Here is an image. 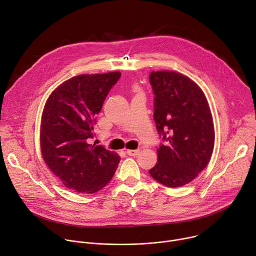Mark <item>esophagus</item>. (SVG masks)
Wrapping results in <instances>:
<instances>
[{
	"label": "esophagus",
	"instance_id": "1",
	"mask_svg": "<svg viewBox=\"0 0 256 256\" xmlns=\"http://www.w3.org/2000/svg\"><path fill=\"white\" fill-rule=\"evenodd\" d=\"M138 152L140 150H126V154L128 156H136L138 154Z\"/></svg>",
	"mask_w": 256,
	"mask_h": 256
}]
</instances>
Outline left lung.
I'll list each match as a JSON object with an SVG mask.
<instances>
[{
	"mask_svg": "<svg viewBox=\"0 0 256 256\" xmlns=\"http://www.w3.org/2000/svg\"><path fill=\"white\" fill-rule=\"evenodd\" d=\"M154 120L162 140L158 162L148 173L171 188L193 181L208 164L215 142L205 94L189 77L175 71H152Z\"/></svg>",
	"mask_w": 256,
	"mask_h": 256,
	"instance_id": "8db88e82",
	"label": "left lung"
}]
</instances>
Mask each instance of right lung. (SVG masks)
Here are the masks:
<instances>
[{
  "mask_svg": "<svg viewBox=\"0 0 256 256\" xmlns=\"http://www.w3.org/2000/svg\"><path fill=\"white\" fill-rule=\"evenodd\" d=\"M122 73L74 76L50 94L42 114V156L68 189L96 193L114 177L120 158L104 146L90 144L96 116Z\"/></svg>",
  "mask_w": 256,
  "mask_h": 256,
  "instance_id": "1",
  "label": "right lung"
}]
</instances>
